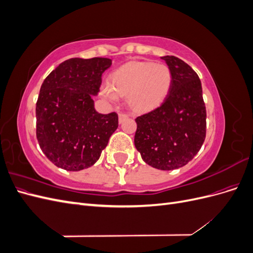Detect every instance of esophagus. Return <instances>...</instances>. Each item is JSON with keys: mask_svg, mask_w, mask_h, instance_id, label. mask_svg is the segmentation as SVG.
<instances>
[{"mask_svg": "<svg viewBox=\"0 0 253 253\" xmlns=\"http://www.w3.org/2000/svg\"><path fill=\"white\" fill-rule=\"evenodd\" d=\"M118 118H119V122L121 124L122 121H125V120L127 118V115H126V114H124V113H119Z\"/></svg>", "mask_w": 253, "mask_h": 253, "instance_id": "esophagus-1", "label": "esophagus"}]
</instances>
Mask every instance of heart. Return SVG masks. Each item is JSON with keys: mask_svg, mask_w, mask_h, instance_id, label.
<instances>
[{"mask_svg": "<svg viewBox=\"0 0 253 253\" xmlns=\"http://www.w3.org/2000/svg\"><path fill=\"white\" fill-rule=\"evenodd\" d=\"M173 76L170 67L150 61H132L114 73L112 85L105 84L102 95L117 101L118 95L127 96L129 108L144 112L162 103L169 94Z\"/></svg>", "mask_w": 253, "mask_h": 253, "instance_id": "1", "label": "heart"}]
</instances>
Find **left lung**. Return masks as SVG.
Listing matches in <instances>:
<instances>
[{
    "label": "left lung",
    "mask_w": 253,
    "mask_h": 253,
    "mask_svg": "<svg viewBox=\"0 0 253 253\" xmlns=\"http://www.w3.org/2000/svg\"><path fill=\"white\" fill-rule=\"evenodd\" d=\"M173 76L158 108L135 119L134 143L145 164L170 171L186 166L206 138V106L197 74L177 57H162Z\"/></svg>",
    "instance_id": "8db88e82"
}]
</instances>
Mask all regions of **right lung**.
<instances>
[{"instance_id":"add662e5","label":"right lung","mask_w":253,"mask_h":253,"mask_svg":"<svg viewBox=\"0 0 253 253\" xmlns=\"http://www.w3.org/2000/svg\"><path fill=\"white\" fill-rule=\"evenodd\" d=\"M108 58H72L43 81L36 104L37 139L50 162L66 171L93 166L118 127V115L99 114V93Z\"/></svg>"}]
</instances>
